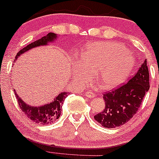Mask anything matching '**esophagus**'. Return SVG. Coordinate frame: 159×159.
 Returning a JSON list of instances; mask_svg holds the SVG:
<instances>
[{"label":"esophagus","mask_w":159,"mask_h":159,"mask_svg":"<svg viewBox=\"0 0 159 159\" xmlns=\"http://www.w3.org/2000/svg\"><path fill=\"white\" fill-rule=\"evenodd\" d=\"M85 96L88 98H94L96 96V95L93 93V92H87V93H85Z\"/></svg>","instance_id":"esophagus-1"}]
</instances>
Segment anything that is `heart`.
<instances>
[{
  "label": "heart",
  "mask_w": 159,
  "mask_h": 159,
  "mask_svg": "<svg viewBox=\"0 0 159 159\" xmlns=\"http://www.w3.org/2000/svg\"><path fill=\"white\" fill-rule=\"evenodd\" d=\"M82 66L76 63L75 76L86 83L96 73L101 86L111 89L125 81L134 66V59L125 46L113 42H95L87 46L82 54Z\"/></svg>",
  "instance_id": "heart-1"
}]
</instances>
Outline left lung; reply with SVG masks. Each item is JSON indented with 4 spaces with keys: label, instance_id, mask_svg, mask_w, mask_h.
Here are the masks:
<instances>
[{
    "label": "left lung",
    "instance_id": "left-lung-1",
    "mask_svg": "<svg viewBox=\"0 0 159 159\" xmlns=\"http://www.w3.org/2000/svg\"><path fill=\"white\" fill-rule=\"evenodd\" d=\"M149 87V73L145 60L128 83L104 93L105 109L96 114L94 119L105 128L124 125L139 110Z\"/></svg>",
    "mask_w": 159,
    "mask_h": 159
}]
</instances>
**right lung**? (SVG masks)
Here are the masks:
<instances>
[{"mask_svg": "<svg viewBox=\"0 0 159 159\" xmlns=\"http://www.w3.org/2000/svg\"><path fill=\"white\" fill-rule=\"evenodd\" d=\"M57 34L53 33H49L47 35L44 36L42 38L33 42L30 44H28L27 47L23 48L17 53L15 57V60L23 54L24 53L28 51L34 47H40V46L47 45L48 43L53 42L57 39ZM69 93L66 92H62L59 93L58 96L55 98L54 100L50 102L40 106H32L26 103L17 96V93H15V96L17 97V102L21 110L28 118H30L35 123L42 124V125H48L54 122L56 120L60 118L61 113L62 104L63 103L65 98L68 96Z\"/></svg>", "mask_w": 159, "mask_h": 159, "instance_id": "add662e5", "label": "right lung"}]
</instances>
